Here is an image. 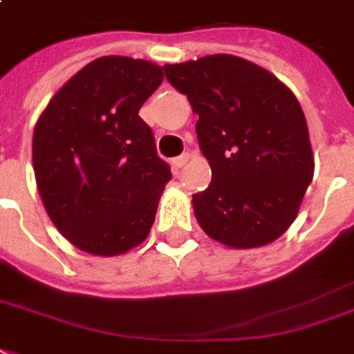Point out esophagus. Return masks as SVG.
I'll use <instances>...</instances> for the list:
<instances>
[{"instance_id":"34e87169","label":"esophagus","mask_w":354,"mask_h":354,"mask_svg":"<svg viewBox=\"0 0 354 354\" xmlns=\"http://www.w3.org/2000/svg\"><path fill=\"white\" fill-rule=\"evenodd\" d=\"M188 160H190V153H183V155L175 158L174 164H175V167H177V169H180V167L185 166Z\"/></svg>"}]
</instances>
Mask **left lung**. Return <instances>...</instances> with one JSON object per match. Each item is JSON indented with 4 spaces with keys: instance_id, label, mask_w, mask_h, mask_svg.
<instances>
[{
    "instance_id": "obj_1",
    "label": "left lung",
    "mask_w": 354,
    "mask_h": 354,
    "mask_svg": "<svg viewBox=\"0 0 354 354\" xmlns=\"http://www.w3.org/2000/svg\"><path fill=\"white\" fill-rule=\"evenodd\" d=\"M187 95L211 185L192 196L207 235L231 248L272 243L293 224L313 177L304 111L274 74L237 55L164 65Z\"/></svg>"
}]
</instances>
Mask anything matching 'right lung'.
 Here are the masks:
<instances>
[{
	"label": "right lung",
	"mask_w": 354,
	"mask_h": 354,
	"mask_svg": "<svg viewBox=\"0 0 354 354\" xmlns=\"http://www.w3.org/2000/svg\"><path fill=\"white\" fill-rule=\"evenodd\" d=\"M164 80L155 63L106 55L55 93L33 132V169L52 222L76 248L117 256L145 241L169 164L140 108Z\"/></svg>",
	"instance_id": "obj_1"
}]
</instances>
